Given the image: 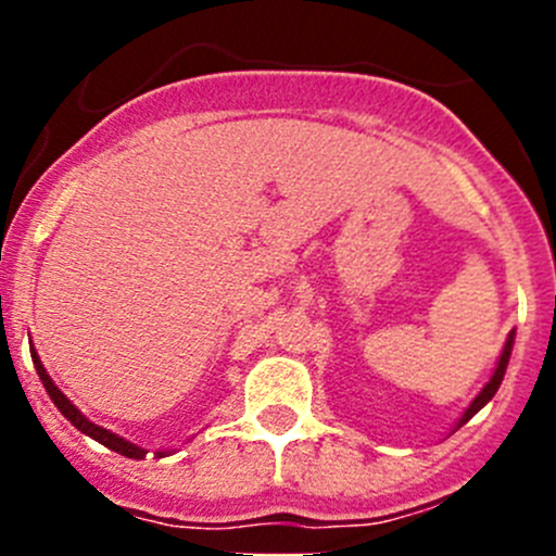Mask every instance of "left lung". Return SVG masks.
<instances>
[{
  "label": "left lung",
  "instance_id": "left-lung-1",
  "mask_svg": "<svg viewBox=\"0 0 556 556\" xmlns=\"http://www.w3.org/2000/svg\"><path fill=\"white\" fill-rule=\"evenodd\" d=\"M511 346H514V333L508 336L506 346H503V355H501V363H497L495 374H492V379H490V382H486L484 390H481L479 395H476V401L470 403V406H468V412H465V414H463V419H459V425H465V422H468V419L473 417V414L479 412V408H484V406H486V401H492V395H495V392H497V387H501V382H503V374H506L508 357H511ZM459 425H457V428H459Z\"/></svg>",
  "mask_w": 556,
  "mask_h": 556
}]
</instances>
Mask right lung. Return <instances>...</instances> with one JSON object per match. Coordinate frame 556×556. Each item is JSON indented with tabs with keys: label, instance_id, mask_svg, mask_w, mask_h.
<instances>
[{
	"label": "right lung",
	"instance_id": "1",
	"mask_svg": "<svg viewBox=\"0 0 556 556\" xmlns=\"http://www.w3.org/2000/svg\"><path fill=\"white\" fill-rule=\"evenodd\" d=\"M31 361H35V368H37V374H39V379H42V384H45V390H48V395H50V401L55 403V406H59V412L64 414L66 419H70L72 425H75L77 430H83V433L86 435H91L93 441H99V444H104L106 450H112V452H117V454H126V457H134V459H142L144 454V450H139V446H134L131 441H123L121 435H115V433H110V430H104V428H99V425H93V422H88L86 417H83L80 412H77L75 406H72L70 401H66V395L64 392L59 390V387L53 384V379L48 377V371H45L42 368V363H39V357H37V352L31 350ZM161 457V454L164 452H155Z\"/></svg>",
	"mask_w": 556,
	"mask_h": 556
}]
</instances>
